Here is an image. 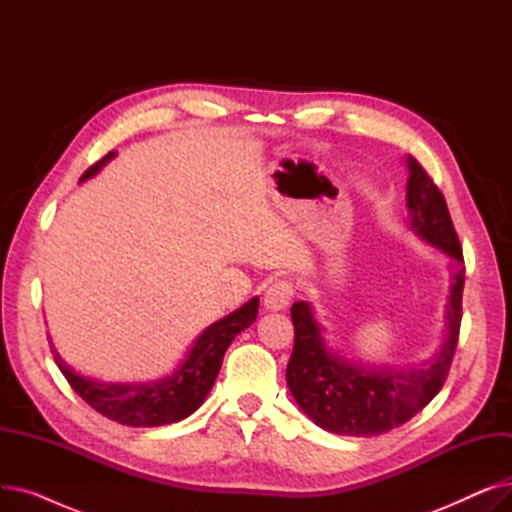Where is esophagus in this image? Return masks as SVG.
I'll list each match as a JSON object with an SVG mask.
<instances>
[{
  "label": "esophagus",
  "instance_id": "1",
  "mask_svg": "<svg viewBox=\"0 0 512 512\" xmlns=\"http://www.w3.org/2000/svg\"><path fill=\"white\" fill-rule=\"evenodd\" d=\"M294 297V284L290 280H276L270 288L265 290L263 305L270 311H282L290 305Z\"/></svg>",
  "mask_w": 512,
  "mask_h": 512
}]
</instances>
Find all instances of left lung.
Segmentation results:
<instances>
[{"instance_id":"1","label":"left lung","mask_w":512,"mask_h":512,"mask_svg":"<svg viewBox=\"0 0 512 512\" xmlns=\"http://www.w3.org/2000/svg\"><path fill=\"white\" fill-rule=\"evenodd\" d=\"M407 207L413 230L463 263L461 240L446 199L415 157H409ZM463 286L465 267H459L446 311V338L432 361L411 371L365 369L328 353L311 307L294 303L290 309L294 348L286 367V382L294 400L315 425L338 436H380L407 423L429 405L448 378L461 332Z\"/></svg>"}]
</instances>
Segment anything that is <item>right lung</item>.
I'll use <instances>...</instances> for the list:
<instances>
[{
  "label": "right lung",
  "mask_w": 512,
  "mask_h": 512,
  "mask_svg": "<svg viewBox=\"0 0 512 512\" xmlns=\"http://www.w3.org/2000/svg\"><path fill=\"white\" fill-rule=\"evenodd\" d=\"M114 155L116 153L110 151L101 157L97 164L80 176V180L95 176ZM257 307L259 299L255 297L234 313L215 321L197 338L191 353L186 355L176 373L153 384H101L74 373L53 351V346L51 355L72 390L103 417L130 427L168 425L188 417L203 405L215 378H218L226 348L236 334L253 324Z\"/></svg>",
  "instance_id": "1"
}]
</instances>
